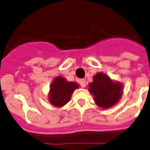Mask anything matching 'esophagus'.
Masks as SVG:
<instances>
[{"mask_svg":"<svg viewBox=\"0 0 150 150\" xmlns=\"http://www.w3.org/2000/svg\"><path fill=\"white\" fill-rule=\"evenodd\" d=\"M79 84H80V86H81L82 88L86 87V79H81V80L79 81Z\"/></svg>","mask_w":150,"mask_h":150,"instance_id":"esophagus-1","label":"esophagus"}]
</instances>
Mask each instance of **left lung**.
<instances>
[{
  "label": "left lung",
  "instance_id": "8db88e82",
  "mask_svg": "<svg viewBox=\"0 0 150 150\" xmlns=\"http://www.w3.org/2000/svg\"><path fill=\"white\" fill-rule=\"evenodd\" d=\"M88 91L94 96L96 104L106 109L114 106L121 98L123 85L104 73L98 72L93 76V81L88 84Z\"/></svg>",
  "mask_w": 150,
  "mask_h": 150
}]
</instances>
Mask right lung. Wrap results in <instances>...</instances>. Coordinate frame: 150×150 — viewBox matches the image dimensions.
<instances>
[{"label":"right lung","mask_w":150,"mask_h":150,"mask_svg":"<svg viewBox=\"0 0 150 150\" xmlns=\"http://www.w3.org/2000/svg\"><path fill=\"white\" fill-rule=\"evenodd\" d=\"M79 88L75 81H68L62 76L54 78L48 92L49 103L55 107H62L71 100L73 92Z\"/></svg>","instance_id":"1"}]
</instances>
